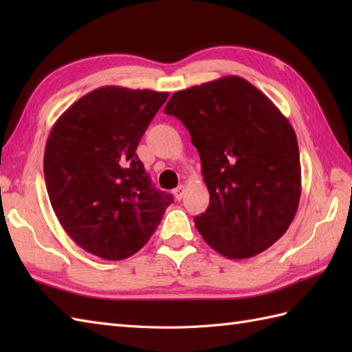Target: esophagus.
I'll list each match as a JSON object with an SVG mask.
<instances>
[{
  "label": "esophagus",
  "instance_id": "1",
  "mask_svg": "<svg viewBox=\"0 0 352 352\" xmlns=\"http://www.w3.org/2000/svg\"><path fill=\"white\" fill-rule=\"evenodd\" d=\"M184 192H186V186L184 184H180L178 186V188L174 190V195H175V198L180 201L183 197H184Z\"/></svg>",
  "mask_w": 352,
  "mask_h": 352
}]
</instances>
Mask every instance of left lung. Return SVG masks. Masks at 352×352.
<instances>
[{
    "label": "left lung",
    "instance_id": "left-lung-1",
    "mask_svg": "<svg viewBox=\"0 0 352 352\" xmlns=\"http://www.w3.org/2000/svg\"><path fill=\"white\" fill-rule=\"evenodd\" d=\"M198 149L207 210L195 218L204 241L228 258L263 252L286 233L301 197V163L287 118L248 80L227 76L170 96Z\"/></svg>",
    "mask_w": 352,
    "mask_h": 352
}]
</instances>
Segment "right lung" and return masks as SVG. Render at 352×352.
Wrapping results in <instances>:
<instances>
[{"label": "right lung", "mask_w": 352, "mask_h": 352, "mask_svg": "<svg viewBox=\"0 0 352 352\" xmlns=\"http://www.w3.org/2000/svg\"><path fill=\"white\" fill-rule=\"evenodd\" d=\"M168 95L98 87L52 125L43 155L52 210L72 241L94 256L122 260L136 254L172 203L136 154Z\"/></svg>", "instance_id": "right-lung-1"}]
</instances>
